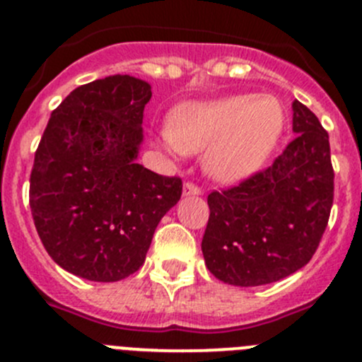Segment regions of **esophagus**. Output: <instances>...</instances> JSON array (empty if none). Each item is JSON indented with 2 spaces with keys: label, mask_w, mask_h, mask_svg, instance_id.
I'll use <instances>...</instances> for the list:
<instances>
[{
  "label": "esophagus",
  "mask_w": 362,
  "mask_h": 362,
  "mask_svg": "<svg viewBox=\"0 0 362 362\" xmlns=\"http://www.w3.org/2000/svg\"><path fill=\"white\" fill-rule=\"evenodd\" d=\"M199 194H202V189H199L198 185L192 184V182L184 184V196H199Z\"/></svg>",
  "instance_id": "esophagus-1"
}]
</instances>
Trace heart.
<instances>
[{"mask_svg":"<svg viewBox=\"0 0 362 362\" xmlns=\"http://www.w3.org/2000/svg\"><path fill=\"white\" fill-rule=\"evenodd\" d=\"M284 108L269 94L187 101L170 113L163 147L173 154L207 148L203 168L221 184L245 180L262 166L284 129Z\"/></svg>","mask_w":362,"mask_h":362,"instance_id":"obj_1","label":"heart"}]
</instances>
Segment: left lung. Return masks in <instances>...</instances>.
I'll return each mask as SVG.
<instances>
[{"instance_id": "left-lung-1", "label": "left lung", "mask_w": 362, "mask_h": 362, "mask_svg": "<svg viewBox=\"0 0 362 362\" xmlns=\"http://www.w3.org/2000/svg\"><path fill=\"white\" fill-rule=\"evenodd\" d=\"M298 136L266 170L208 194L202 250L215 279L238 287L276 282L308 264L334 196L329 134L305 105L293 103Z\"/></svg>"}]
</instances>
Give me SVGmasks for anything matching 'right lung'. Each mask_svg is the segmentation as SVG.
Instances as JSON below:
<instances>
[{
    "instance_id": "obj_1",
    "label": "right lung",
    "mask_w": 362,
    "mask_h": 362,
    "mask_svg": "<svg viewBox=\"0 0 362 362\" xmlns=\"http://www.w3.org/2000/svg\"><path fill=\"white\" fill-rule=\"evenodd\" d=\"M147 82L112 75L76 87L50 113L35 152L29 206L50 257L76 276L117 282L144 264L178 177L136 163Z\"/></svg>"
}]
</instances>
